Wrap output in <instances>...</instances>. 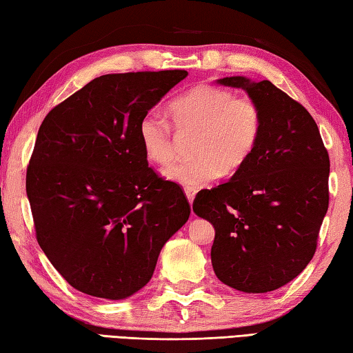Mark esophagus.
Wrapping results in <instances>:
<instances>
[{
	"label": "esophagus",
	"instance_id": "34e87169",
	"mask_svg": "<svg viewBox=\"0 0 353 353\" xmlns=\"http://www.w3.org/2000/svg\"><path fill=\"white\" fill-rule=\"evenodd\" d=\"M184 192H186V197L189 200V203L192 205V201L195 199V194H197V190H195L194 188H186V189H184Z\"/></svg>",
	"mask_w": 353,
	"mask_h": 353
}]
</instances>
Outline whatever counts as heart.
Wrapping results in <instances>:
<instances>
[{"label": "heart", "instance_id": "obj_1", "mask_svg": "<svg viewBox=\"0 0 353 353\" xmlns=\"http://www.w3.org/2000/svg\"><path fill=\"white\" fill-rule=\"evenodd\" d=\"M169 115L180 134L195 132L190 143L194 158L164 170L167 180L188 188L238 172L252 158L263 131V114L255 100L211 84L195 85L173 98ZM137 134L152 163L167 165L175 159L170 125L159 114L143 115Z\"/></svg>", "mask_w": 353, "mask_h": 353}]
</instances>
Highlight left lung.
<instances>
[{
    "label": "left lung",
    "instance_id": "obj_1",
    "mask_svg": "<svg viewBox=\"0 0 353 353\" xmlns=\"http://www.w3.org/2000/svg\"><path fill=\"white\" fill-rule=\"evenodd\" d=\"M219 83L247 90L261 109L263 131L252 158L230 181L200 190L192 208L214 225L217 279L242 292H269L314 256L330 199V158L311 114L270 81Z\"/></svg>",
    "mask_w": 353,
    "mask_h": 353
}]
</instances>
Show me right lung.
<instances>
[{
	"label": "right lung",
	"mask_w": 353,
	"mask_h": 353,
	"mask_svg": "<svg viewBox=\"0 0 353 353\" xmlns=\"http://www.w3.org/2000/svg\"><path fill=\"white\" fill-rule=\"evenodd\" d=\"M186 70L103 74L46 114L26 170L36 238L74 290L130 297L190 214L148 167L137 126Z\"/></svg>",
	"instance_id": "right-lung-1"
}]
</instances>
